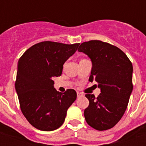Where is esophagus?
<instances>
[{"instance_id": "esophagus-1", "label": "esophagus", "mask_w": 146, "mask_h": 146, "mask_svg": "<svg viewBox=\"0 0 146 146\" xmlns=\"http://www.w3.org/2000/svg\"><path fill=\"white\" fill-rule=\"evenodd\" d=\"M77 97H78V98H80V97H81V96H84V95H83V94H82V93H80V92H77Z\"/></svg>"}]
</instances>
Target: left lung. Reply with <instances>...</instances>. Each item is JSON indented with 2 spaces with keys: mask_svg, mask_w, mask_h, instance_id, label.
<instances>
[{
  "mask_svg": "<svg viewBox=\"0 0 146 146\" xmlns=\"http://www.w3.org/2000/svg\"><path fill=\"white\" fill-rule=\"evenodd\" d=\"M79 52L92 62L90 82H96L101 94H86L89 105L84 116L89 126L99 131L113 128L126 111L131 94L133 67L118 47L99 40L83 42Z\"/></svg>",
  "mask_w": 146,
  "mask_h": 146,
  "instance_id": "8db88e82",
  "label": "left lung"
}]
</instances>
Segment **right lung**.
Segmentation results:
<instances>
[{
  "label": "right lung",
  "mask_w": 146,
  "mask_h": 146,
  "mask_svg": "<svg viewBox=\"0 0 146 146\" xmlns=\"http://www.w3.org/2000/svg\"><path fill=\"white\" fill-rule=\"evenodd\" d=\"M79 45L40 42L28 49L18 61L15 89L21 111L37 129H58L64 123L68 108L77 99L74 89L63 94L56 91L52 79L61 75L64 63Z\"/></svg>",
  "instance_id": "1"
}]
</instances>
